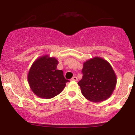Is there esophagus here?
I'll use <instances>...</instances> for the list:
<instances>
[{"instance_id": "esophagus-1", "label": "esophagus", "mask_w": 135, "mask_h": 135, "mask_svg": "<svg viewBox=\"0 0 135 135\" xmlns=\"http://www.w3.org/2000/svg\"><path fill=\"white\" fill-rule=\"evenodd\" d=\"M71 80H74V81H77V77H75V76L73 77L71 79Z\"/></svg>"}]
</instances>
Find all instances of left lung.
I'll use <instances>...</instances> for the list:
<instances>
[{
	"instance_id": "1",
	"label": "left lung",
	"mask_w": 135,
	"mask_h": 135,
	"mask_svg": "<svg viewBox=\"0 0 135 135\" xmlns=\"http://www.w3.org/2000/svg\"><path fill=\"white\" fill-rule=\"evenodd\" d=\"M83 75L78 83L83 95L93 102H101L112 95L117 77L112 66L100 57H94L84 62Z\"/></svg>"
}]
</instances>
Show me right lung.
<instances>
[{
  "instance_id": "1",
  "label": "right lung",
  "mask_w": 135,
  "mask_h": 135,
  "mask_svg": "<svg viewBox=\"0 0 135 135\" xmlns=\"http://www.w3.org/2000/svg\"><path fill=\"white\" fill-rule=\"evenodd\" d=\"M58 61L46 55L35 60L28 74L30 89L37 97L44 99L55 97L61 93L69 82L61 70L57 69Z\"/></svg>"
}]
</instances>
